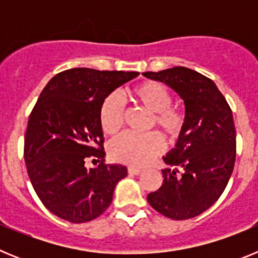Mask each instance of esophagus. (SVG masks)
Masks as SVG:
<instances>
[{
  "label": "esophagus",
  "mask_w": 258,
  "mask_h": 258,
  "mask_svg": "<svg viewBox=\"0 0 258 258\" xmlns=\"http://www.w3.org/2000/svg\"><path fill=\"white\" fill-rule=\"evenodd\" d=\"M127 172H129V174L138 175V174H141V173H142L143 170L140 169V168H134V166H129V168H127Z\"/></svg>",
  "instance_id": "esophagus-1"
}]
</instances>
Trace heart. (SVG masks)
<instances>
[{
  "label": "heart",
  "instance_id": "heart-1",
  "mask_svg": "<svg viewBox=\"0 0 258 258\" xmlns=\"http://www.w3.org/2000/svg\"><path fill=\"white\" fill-rule=\"evenodd\" d=\"M129 95L136 103L152 113V125L175 141L182 134L184 126V116L179 109L172 107V95L163 84L157 81H145L133 86ZM99 121L106 134L117 133L124 122V106L121 99L115 94L106 98L99 109ZM164 150L161 137L157 133L137 136L124 133L111 141L108 152L113 160L127 165L143 166L160 155Z\"/></svg>",
  "mask_w": 258,
  "mask_h": 258
}]
</instances>
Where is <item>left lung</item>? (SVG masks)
I'll return each mask as SVG.
<instances>
[{
	"instance_id": "left-lung-1",
	"label": "left lung",
	"mask_w": 258,
	"mask_h": 258,
	"mask_svg": "<svg viewBox=\"0 0 258 258\" xmlns=\"http://www.w3.org/2000/svg\"><path fill=\"white\" fill-rule=\"evenodd\" d=\"M173 89L184 103V126L163 157V186L147 195L150 206L172 220H188L217 202L236 156L234 118L226 99L208 77L186 67L145 72Z\"/></svg>"
}]
</instances>
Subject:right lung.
<instances>
[{"mask_svg": "<svg viewBox=\"0 0 258 258\" xmlns=\"http://www.w3.org/2000/svg\"><path fill=\"white\" fill-rule=\"evenodd\" d=\"M138 75L72 68L41 92L28 118L24 160L37 197L61 220L83 223L101 216L127 175L126 166L103 163L99 109L115 89ZM95 157L101 164L88 170L85 163Z\"/></svg>", "mask_w": 258, "mask_h": 258, "instance_id": "right-lung-1", "label": "right lung"}]
</instances>
